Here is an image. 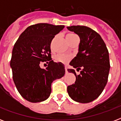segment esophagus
Masks as SVG:
<instances>
[{
	"label": "esophagus",
	"mask_w": 121,
	"mask_h": 121,
	"mask_svg": "<svg viewBox=\"0 0 121 121\" xmlns=\"http://www.w3.org/2000/svg\"><path fill=\"white\" fill-rule=\"evenodd\" d=\"M65 73H66H66H68V70H67V68H66V66L65 67Z\"/></svg>",
	"instance_id": "esophagus-1"
}]
</instances>
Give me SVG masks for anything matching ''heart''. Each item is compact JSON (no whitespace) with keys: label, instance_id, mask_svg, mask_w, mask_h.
<instances>
[{"label":"heart","instance_id":"1","mask_svg":"<svg viewBox=\"0 0 121 121\" xmlns=\"http://www.w3.org/2000/svg\"><path fill=\"white\" fill-rule=\"evenodd\" d=\"M77 36L75 35H74L73 33H68L66 35V38L68 43H70L72 40H73V39L77 38ZM55 61L57 62L61 63H67L68 62L70 61V60L72 59V57L69 56V55H56L55 58Z\"/></svg>","mask_w":121,"mask_h":121}]
</instances>
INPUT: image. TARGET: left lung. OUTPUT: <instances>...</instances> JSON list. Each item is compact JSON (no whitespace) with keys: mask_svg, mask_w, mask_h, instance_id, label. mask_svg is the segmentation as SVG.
Listing matches in <instances>:
<instances>
[{"mask_svg":"<svg viewBox=\"0 0 121 121\" xmlns=\"http://www.w3.org/2000/svg\"><path fill=\"white\" fill-rule=\"evenodd\" d=\"M67 29L79 36L80 43L77 56L70 63L73 69H68L76 77L74 84L67 87L68 95L80 103H88L102 94L107 84L110 70L109 51L99 34L85 26H72Z\"/></svg>","mask_w":121,"mask_h":121,"instance_id":"left-lung-1","label":"left lung"}]
</instances>
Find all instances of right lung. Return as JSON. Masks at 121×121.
<instances>
[{"label": "right lung", "instance_id": "obj_1", "mask_svg": "<svg viewBox=\"0 0 121 121\" xmlns=\"http://www.w3.org/2000/svg\"><path fill=\"white\" fill-rule=\"evenodd\" d=\"M64 26L48 23L31 25L20 35L14 44L10 60L12 78L21 95L31 102L49 97L53 80L65 73L64 65L51 60V43ZM46 61V69L40 67Z\"/></svg>", "mask_w": 121, "mask_h": 121}]
</instances>
